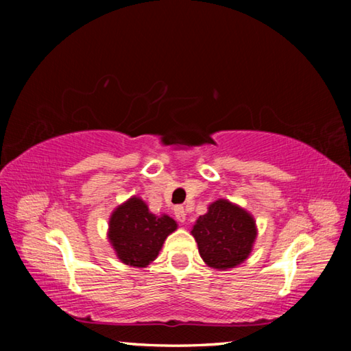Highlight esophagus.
I'll use <instances>...</instances> for the list:
<instances>
[{"mask_svg":"<svg viewBox=\"0 0 351 351\" xmlns=\"http://www.w3.org/2000/svg\"><path fill=\"white\" fill-rule=\"evenodd\" d=\"M186 215H187V213H186V209H184L182 206H178V207H175V217H176L178 221H180V223H184V221H186V218H187Z\"/></svg>","mask_w":351,"mask_h":351,"instance_id":"34e87169","label":"esophagus"}]
</instances>
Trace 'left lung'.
<instances>
[{"label":"left lung","instance_id":"obj_1","mask_svg":"<svg viewBox=\"0 0 351 351\" xmlns=\"http://www.w3.org/2000/svg\"><path fill=\"white\" fill-rule=\"evenodd\" d=\"M190 232L204 263L217 271H228L251 255L257 224L246 209L221 198L209 204Z\"/></svg>","mask_w":351,"mask_h":351}]
</instances>
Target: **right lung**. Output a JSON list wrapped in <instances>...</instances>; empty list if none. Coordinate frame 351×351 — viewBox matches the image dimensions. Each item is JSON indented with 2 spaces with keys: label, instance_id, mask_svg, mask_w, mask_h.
<instances>
[{
  "label": "right lung",
  "instance_id": "1",
  "mask_svg": "<svg viewBox=\"0 0 351 351\" xmlns=\"http://www.w3.org/2000/svg\"><path fill=\"white\" fill-rule=\"evenodd\" d=\"M178 224L169 215H154L145 201L132 197L112 210L108 241L117 258L132 268H147L156 260L167 237Z\"/></svg>",
  "mask_w": 351,
  "mask_h": 351
}]
</instances>
